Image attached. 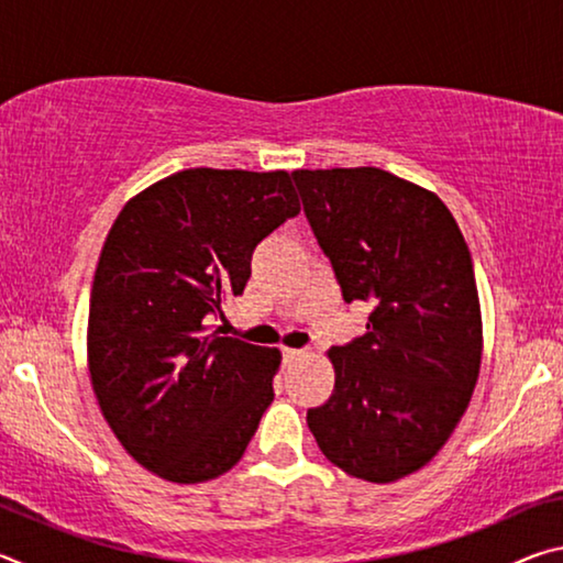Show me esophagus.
Listing matches in <instances>:
<instances>
[{
    "mask_svg": "<svg viewBox=\"0 0 563 563\" xmlns=\"http://www.w3.org/2000/svg\"><path fill=\"white\" fill-rule=\"evenodd\" d=\"M305 355H308V350H292V347H285V350H283V360H285V365H290V362L300 360V357H305Z\"/></svg>",
    "mask_w": 563,
    "mask_h": 563,
    "instance_id": "1",
    "label": "esophagus"
}]
</instances>
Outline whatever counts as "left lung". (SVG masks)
Instances as JSON below:
<instances>
[{
	"mask_svg": "<svg viewBox=\"0 0 563 563\" xmlns=\"http://www.w3.org/2000/svg\"><path fill=\"white\" fill-rule=\"evenodd\" d=\"M305 216L367 332L332 347L335 389L308 409L320 452L389 484L432 460L470 405L482 312L470 247L440 198L383 168L292 170Z\"/></svg>",
	"mask_w": 563,
	"mask_h": 563,
	"instance_id": "obj_1",
	"label": "left lung"
}]
</instances>
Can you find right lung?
I'll list each match as a JSON object with an SVG mask.
<instances>
[{
	"label": "right lung",
	"instance_id": "obj_1",
	"mask_svg": "<svg viewBox=\"0 0 563 563\" xmlns=\"http://www.w3.org/2000/svg\"><path fill=\"white\" fill-rule=\"evenodd\" d=\"M298 213L288 170L188 168L113 221L91 285V387L123 450L161 479L231 470L273 402L280 350L208 322L243 295L255 245Z\"/></svg>",
	"mask_w": 563,
	"mask_h": 563
}]
</instances>
